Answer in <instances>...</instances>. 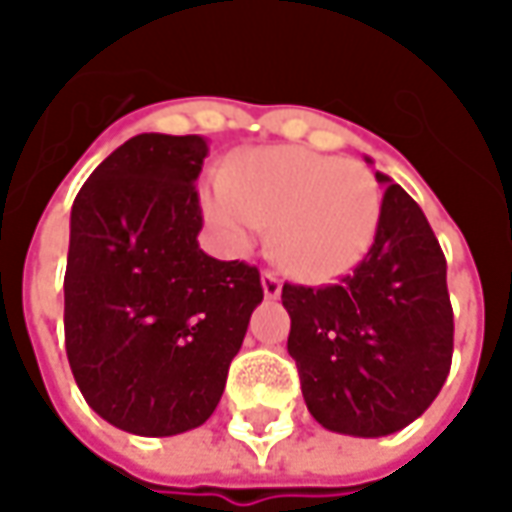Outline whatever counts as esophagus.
<instances>
[{"label":"esophagus","mask_w":512,"mask_h":512,"mask_svg":"<svg viewBox=\"0 0 512 512\" xmlns=\"http://www.w3.org/2000/svg\"><path fill=\"white\" fill-rule=\"evenodd\" d=\"M260 283H263V294H266V300H277V297H280V291H283V280H280L274 271H263Z\"/></svg>","instance_id":"34e87169"}]
</instances>
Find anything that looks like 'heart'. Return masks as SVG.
<instances>
[{
    "mask_svg": "<svg viewBox=\"0 0 512 512\" xmlns=\"http://www.w3.org/2000/svg\"><path fill=\"white\" fill-rule=\"evenodd\" d=\"M204 212L221 238L246 252L266 232L300 280H330L370 252L381 224V187L364 165L308 148H260L227 179L204 187Z\"/></svg>",
    "mask_w": 512,
    "mask_h": 512,
    "instance_id": "b5f03b06",
    "label": "heart"
}]
</instances>
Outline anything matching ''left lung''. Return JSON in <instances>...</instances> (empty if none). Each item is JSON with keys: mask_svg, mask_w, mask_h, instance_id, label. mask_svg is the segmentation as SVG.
Returning a JSON list of instances; mask_svg holds the SVG:
<instances>
[{"mask_svg": "<svg viewBox=\"0 0 512 512\" xmlns=\"http://www.w3.org/2000/svg\"><path fill=\"white\" fill-rule=\"evenodd\" d=\"M381 224L353 274L333 285H283L288 353L302 398L325 429L384 437L423 415L454 353L446 255L417 201L389 176Z\"/></svg>", "mask_w": 512, "mask_h": 512, "instance_id": "obj_1", "label": "left lung"}]
</instances>
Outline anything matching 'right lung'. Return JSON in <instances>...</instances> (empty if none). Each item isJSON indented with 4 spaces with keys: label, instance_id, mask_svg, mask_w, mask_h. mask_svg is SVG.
I'll use <instances>...</instances> for the list:
<instances>
[{
    "label": "right lung",
    "instance_id": "right-lung-1",
    "mask_svg": "<svg viewBox=\"0 0 512 512\" xmlns=\"http://www.w3.org/2000/svg\"><path fill=\"white\" fill-rule=\"evenodd\" d=\"M204 156L196 134H137L72 204L66 358L97 415L139 437L182 434L215 412L263 300L255 266L198 249Z\"/></svg>",
    "mask_w": 512,
    "mask_h": 512
}]
</instances>
